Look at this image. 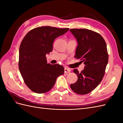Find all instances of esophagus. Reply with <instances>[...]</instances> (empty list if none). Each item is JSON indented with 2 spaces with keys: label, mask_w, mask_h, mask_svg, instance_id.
I'll return each mask as SVG.
<instances>
[{
  "label": "esophagus",
  "mask_w": 123,
  "mask_h": 123,
  "mask_svg": "<svg viewBox=\"0 0 123 123\" xmlns=\"http://www.w3.org/2000/svg\"><path fill=\"white\" fill-rule=\"evenodd\" d=\"M65 73H70L71 72V70L67 68V67H65Z\"/></svg>",
  "instance_id": "esophagus-1"
}]
</instances>
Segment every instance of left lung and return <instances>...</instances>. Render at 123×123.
<instances>
[{
  "instance_id": "1",
  "label": "left lung",
  "mask_w": 123,
  "mask_h": 123,
  "mask_svg": "<svg viewBox=\"0 0 123 123\" xmlns=\"http://www.w3.org/2000/svg\"><path fill=\"white\" fill-rule=\"evenodd\" d=\"M70 31L77 42L74 57L85 65L81 72L76 69L73 70L78 79L70 87L77 94H86L98 86L105 74L108 62L107 45L103 37L92 30L72 29Z\"/></svg>"
}]
</instances>
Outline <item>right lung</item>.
Instances as JSON below:
<instances>
[{
  "label": "right lung",
  "instance_id": "add662e5",
  "mask_svg": "<svg viewBox=\"0 0 123 123\" xmlns=\"http://www.w3.org/2000/svg\"><path fill=\"white\" fill-rule=\"evenodd\" d=\"M69 30L50 26L38 27L29 31L22 40L18 66L25 84L32 91L36 93L49 91L57 77L64 73L62 66L48 64L46 55L52 51L54 39Z\"/></svg>",
  "mask_w": 123,
  "mask_h": 123
}]
</instances>
